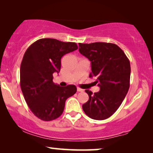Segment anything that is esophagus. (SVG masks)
Segmentation results:
<instances>
[{
	"instance_id": "1",
	"label": "esophagus",
	"mask_w": 153,
	"mask_h": 153,
	"mask_svg": "<svg viewBox=\"0 0 153 153\" xmlns=\"http://www.w3.org/2000/svg\"><path fill=\"white\" fill-rule=\"evenodd\" d=\"M83 91V90L80 88H77V92H82Z\"/></svg>"
}]
</instances>
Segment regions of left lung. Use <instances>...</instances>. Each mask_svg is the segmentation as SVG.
Masks as SVG:
<instances>
[{"instance_id":"8db88e82","label":"left lung","mask_w":153,"mask_h":153,"mask_svg":"<svg viewBox=\"0 0 153 153\" xmlns=\"http://www.w3.org/2000/svg\"><path fill=\"white\" fill-rule=\"evenodd\" d=\"M80 53L91 62L90 77L100 88L97 93L85 90L89 100L82 106L83 111L94 120H105L121 105L129 88L130 62L124 51L112 43H79Z\"/></svg>"}]
</instances>
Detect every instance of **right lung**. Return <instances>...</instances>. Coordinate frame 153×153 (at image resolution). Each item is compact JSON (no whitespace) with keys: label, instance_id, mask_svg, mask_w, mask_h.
I'll use <instances>...</instances> for the list:
<instances>
[{"label":"right lung","instance_id":"add662e5","mask_svg":"<svg viewBox=\"0 0 153 153\" xmlns=\"http://www.w3.org/2000/svg\"><path fill=\"white\" fill-rule=\"evenodd\" d=\"M77 49L75 42L43 38L25 52L20 68L21 88L30 111L41 120H53L61 116L66 100L76 93L74 85L55 84L53 74L60 72L62 56Z\"/></svg>","mask_w":153,"mask_h":153}]
</instances>
